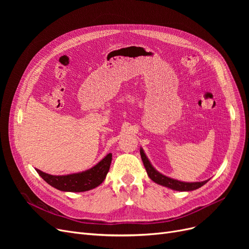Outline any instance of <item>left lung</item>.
Listing matches in <instances>:
<instances>
[{
	"label": "left lung",
	"mask_w": 249,
	"mask_h": 249,
	"mask_svg": "<svg viewBox=\"0 0 249 249\" xmlns=\"http://www.w3.org/2000/svg\"><path fill=\"white\" fill-rule=\"evenodd\" d=\"M140 155L143 161V164H144V167L146 169V173L148 177L154 181L156 184H159L160 186L166 187L168 189H172L175 191H180V192H189V191H194L201 188L204 186L206 182L209 180H204V181H196V182H186V181H180L178 179H174L172 178H168L160 172L156 171V169L152 166L150 161L148 160L146 154L143 151L142 148H140Z\"/></svg>",
	"instance_id": "8db88e82"
}]
</instances>
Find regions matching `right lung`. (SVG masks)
Listing matches in <instances>:
<instances>
[{
  "label": "right lung",
  "instance_id": "right-lung-1",
  "mask_svg": "<svg viewBox=\"0 0 249 249\" xmlns=\"http://www.w3.org/2000/svg\"><path fill=\"white\" fill-rule=\"evenodd\" d=\"M112 161V153L107 154L105 158L94 165L91 168L87 169L82 173H76L67 176H52L36 169L48 185L62 192H86L95 189L100 186L109 172Z\"/></svg>",
  "mask_w": 249,
  "mask_h": 249
}]
</instances>
